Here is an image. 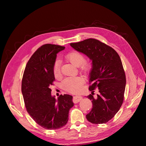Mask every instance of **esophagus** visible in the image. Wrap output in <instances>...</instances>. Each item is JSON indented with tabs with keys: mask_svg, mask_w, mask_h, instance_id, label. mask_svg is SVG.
I'll return each mask as SVG.
<instances>
[{
	"mask_svg": "<svg viewBox=\"0 0 146 146\" xmlns=\"http://www.w3.org/2000/svg\"><path fill=\"white\" fill-rule=\"evenodd\" d=\"M82 99H83V98L80 96H75L73 97V102L74 103H78Z\"/></svg>",
	"mask_w": 146,
	"mask_h": 146,
	"instance_id": "esophagus-1",
	"label": "esophagus"
}]
</instances>
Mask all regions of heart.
<instances>
[{
	"label": "heart",
	"mask_w": 146,
	"mask_h": 146,
	"mask_svg": "<svg viewBox=\"0 0 146 146\" xmlns=\"http://www.w3.org/2000/svg\"><path fill=\"white\" fill-rule=\"evenodd\" d=\"M65 59L73 65L77 66L83 73L86 74L91 69L90 63L85 61V57L82 53L73 50L68 53L65 56ZM53 72L55 77L60 76V66L58 61H56L53 68ZM84 79L80 76H74L66 78L62 82V86L66 91L72 93H77L83 89Z\"/></svg>",
	"instance_id": "1"
}]
</instances>
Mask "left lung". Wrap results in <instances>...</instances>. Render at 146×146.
I'll return each instance as SVG.
<instances>
[{
  "label": "left lung",
  "instance_id": "obj_1",
  "mask_svg": "<svg viewBox=\"0 0 146 146\" xmlns=\"http://www.w3.org/2000/svg\"><path fill=\"white\" fill-rule=\"evenodd\" d=\"M70 45L92 60L89 87L92 93L87 98L92 108L86 114L87 120L96 124L107 122L120 109L124 97L126 78L120 56L112 47L93 38ZM98 87L100 94L94 97Z\"/></svg>",
  "mask_w": 146,
  "mask_h": 146
}]
</instances>
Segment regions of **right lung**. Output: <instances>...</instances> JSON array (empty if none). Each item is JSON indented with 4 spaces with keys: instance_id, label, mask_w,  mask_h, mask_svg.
I'll return each mask as SVG.
<instances>
[{
    "instance_id": "obj_1",
    "label": "right lung",
    "mask_w": 146,
    "mask_h": 146,
    "mask_svg": "<svg viewBox=\"0 0 146 146\" xmlns=\"http://www.w3.org/2000/svg\"><path fill=\"white\" fill-rule=\"evenodd\" d=\"M64 48L50 44L38 48L27 62L22 80V93L28 113L47 130L64 126L74 106L72 96L60 95L56 100L51 95L50 88L55 79L53 68L56 54Z\"/></svg>"
}]
</instances>
